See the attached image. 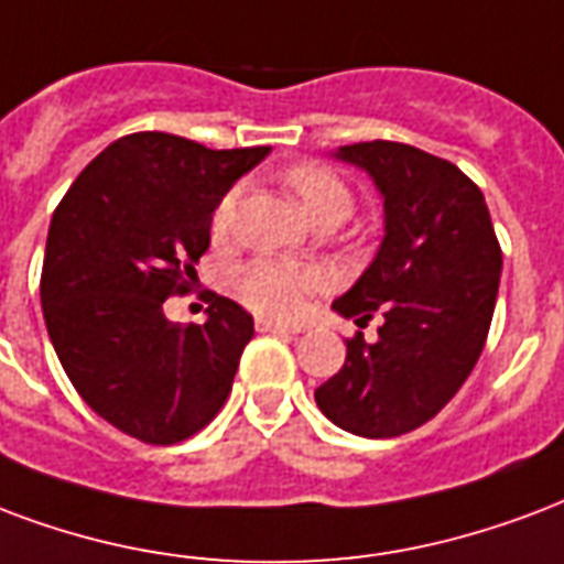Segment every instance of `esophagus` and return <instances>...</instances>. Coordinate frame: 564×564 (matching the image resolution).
<instances>
[{
  "label": "esophagus",
  "mask_w": 564,
  "mask_h": 564,
  "mask_svg": "<svg viewBox=\"0 0 564 564\" xmlns=\"http://www.w3.org/2000/svg\"><path fill=\"white\" fill-rule=\"evenodd\" d=\"M257 330H263V334H299V325H283V322H274L269 316H260L257 319Z\"/></svg>",
  "instance_id": "obj_1"
}]
</instances>
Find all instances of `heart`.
I'll list each match as a JSON object with an SVG mask.
<instances>
[{"label":"heart","instance_id":"1","mask_svg":"<svg viewBox=\"0 0 564 564\" xmlns=\"http://www.w3.org/2000/svg\"><path fill=\"white\" fill-rule=\"evenodd\" d=\"M286 186L299 200L301 213L313 218H337L343 221L351 209V192L346 188L343 180H337L330 171L319 165H295L286 174ZM236 200L239 192L230 188L213 213L215 234H227L234 225ZM319 286V274L313 272L311 265L286 263V260H272V257H260L236 269L234 290L236 295L253 307L257 313H269V316H295L304 307V301L313 290Z\"/></svg>","mask_w":564,"mask_h":564}]
</instances>
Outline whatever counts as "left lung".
<instances>
[{
    "mask_svg": "<svg viewBox=\"0 0 564 564\" xmlns=\"http://www.w3.org/2000/svg\"><path fill=\"white\" fill-rule=\"evenodd\" d=\"M367 171L384 197L376 260L334 311L367 328L346 339V364L316 390L330 423L360 437H399L429 423L462 390L485 349L502 251L479 186L453 162L399 141L334 153Z\"/></svg>",
    "mask_w": 564,
    "mask_h": 564,
    "instance_id": "1",
    "label": "left lung"
}]
</instances>
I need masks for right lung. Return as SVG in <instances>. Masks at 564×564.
<instances>
[{"label":"right lung","mask_w":564,"mask_h":564,"mask_svg":"<svg viewBox=\"0 0 564 564\" xmlns=\"http://www.w3.org/2000/svg\"><path fill=\"white\" fill-rule=\"evenodd\" d=\"M265 156L132 132L88 162L53 213L46 330L76 393L123 435L180 444L227 402L251 313L209 292L204 325H180L165 299L192 290L215 206Z\"/></svg>","instance_id":"right-lung-1"}]
</instances>
